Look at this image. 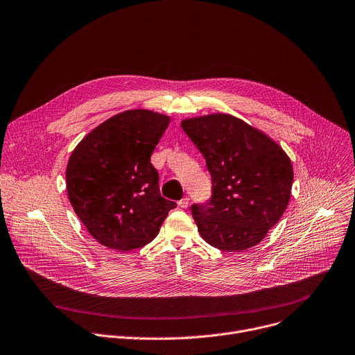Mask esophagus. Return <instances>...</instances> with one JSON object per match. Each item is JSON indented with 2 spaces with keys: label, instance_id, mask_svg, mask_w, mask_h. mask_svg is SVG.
Returning <instances> with one entry per match:
<instances>
[{
  "label": "esophagus",
  "instance_id": "obj_1",
  "mask_svg": "<svg viewBox=\"0 0 355 355\" xmlns=\"http://www.w3.org/2000/svg\"><path fill=\"white\" fill-rule=\"evenodd\" d=\"M188 205H189V198H182L181 201H178V207L182 209H185Z\"/></svg>",
  "mask_w": 355,
  "mask_h": 355
}]
</instances>
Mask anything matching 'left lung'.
<instances>
[{"label": "left lung", "mask_w": 355, "mask_h": 355, "mask_svg": "<svg viewBox=\"0 0 355 355\" xmlns=\"http://www.w3.org/2000/svg\"><path fill=\"white\" fill-rule=\"evenodd\" d=\"M202 153L212 178V198L192 205L202 239L225 252L259 243L284 214L293 184L286 151L243 120L212 113L181 121Z\"/></svg>", "instance_id": "1"}]
</instances>
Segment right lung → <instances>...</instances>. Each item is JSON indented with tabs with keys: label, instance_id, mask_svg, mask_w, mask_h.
I'll list each match as a JSON object with an SVG mask.
<instances>
[{
	"label": "right lung",
	"instance_id": "add662e5",
	"mask_svg": "<svg viewBox=\"0 0 355 355\" xmlns=\"http://www.w3.org/2000/svg\"><path fill=\"white\" fill-rule=\"evenodd\" d=\"M171 117L132 109L94 127L67 166L69 201L87 232L120 252L150 243L177 204L159 196L150 157Z\"/></svg>",
	"mask_w": 355,
	"mask_h": 355
}]
</instances>
